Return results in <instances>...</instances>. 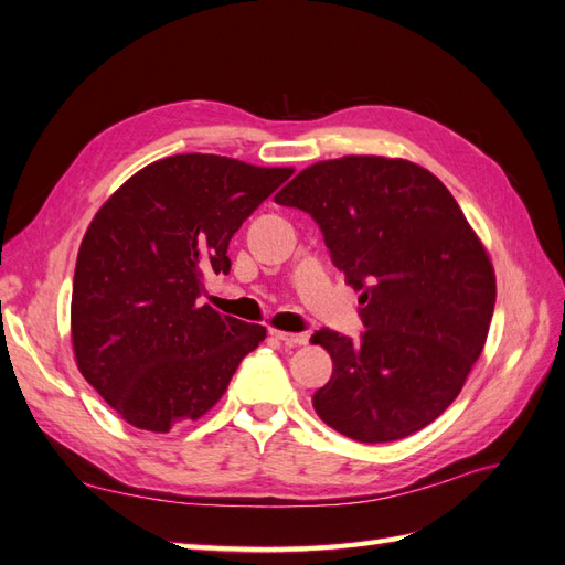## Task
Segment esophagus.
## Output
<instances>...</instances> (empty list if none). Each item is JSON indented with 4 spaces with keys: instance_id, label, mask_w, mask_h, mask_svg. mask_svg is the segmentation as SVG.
I'll return each mask as SVG.
<instances>
[{
    "instance_id": "esophagus-1",
    "label": "esophagus",
    "mask_w": 565,
    "mask_h": 565,
    "mask_svg": "<svg viewBox=\"0 0 565 565\" xmlns=\"http://www.w3.org/2000/svg\"><path fill=\"white\" fill-rule=\"evenodd\" d=\"M270 334L276 337V339H280L282 344H287V347H303L306 341H309V337L306 334H295V332H282V330H276V328H270Z\"/></svg>"
}]
</instances>
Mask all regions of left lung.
Segmentation results:
<instances>
[{"instance_id":"8db88e82","label":"left lung","mask_w":565,"mask_h":565,"mask_svg":"<svg viewBox=\"0 0 565 565\" xmlns=\"http://www.w3.org/2000/svg\"><path fill=\"white\" fill-rule=\"evenodd\" d=\"M278 204L309 212L347 285L361 289V341L318 330L332 355L318 417L361 443L424 429L459 396L494 311V268L446 185L409 160L347 156L289 181Z\"/></svg>"}]
</instances>
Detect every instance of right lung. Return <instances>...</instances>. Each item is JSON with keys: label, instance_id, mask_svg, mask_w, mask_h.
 <instances>
[{"label": "right lung", "instance_id": "1", "mask_svg": "<svg viewBox=\"0 0 565 565\" xmlns=\"http://www.w3.org/2000/svg\"><path fill=\"white\" fill-rule=\"evenodd\" d=\"M292 172L188 152L150 162L96 212L77 252L73 351L127 424L167 434L207 415L266 339L264 324L198 297L204 273L231 270V237Z\"/></svg>", "mask_w": 565, "mask_h": 565}]
</instances>
